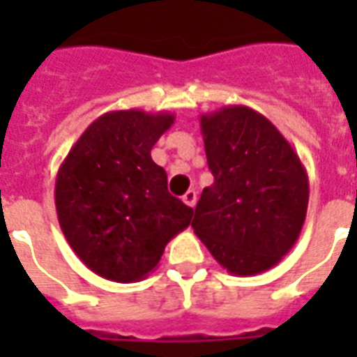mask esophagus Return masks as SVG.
<instances>
[{
	"label": "esophagus",
	"mask_w": 357,
	"mask_h": 357,
	"mask_svg": "<svg viewBox=\"0 0 357 357\" xmlns=\"http://www.w3.org/2000/svg\"><path fill=\"white\" fill-rule=\"evenodd\" d=\"M183 202H185L187 206H191L195 208V204H197V193H195L193 189H189L185 195H183Z\"/></svg>",
	"instance_id": "1"
}]
</instances>
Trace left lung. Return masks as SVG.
I'll use <instances>...</instances> for the list:
<instances>
[{
	"instance_id": "obj_1",
	"label": "left lung",
	"mask_w": 357,
	"mask_h": 357,
	"mask_svg": "<svg viewBox=\"0 0 357 357\" xmlns=\"http://www.w3.org/2000/svg\"><path fill=\"white\" fill-rule=\"evenodd\" d=\"M201 132L214 183L197 202L195 235L231 275L268 271L302 231L306 168L275 126L250 107L202 114Z\"/></svg>"
}]
</instances>
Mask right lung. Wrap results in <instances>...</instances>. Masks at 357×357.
I'll return each instance as SVG.
<instances>
[{
	"instance_id": "add662e5",
	"label": "right lung",
	"mask_w": 357,
	"mask_h": 357,
	"mask_svg": "<svg viewBox=\"0 0 357 357\" xmlns=\"http://www.w3.org/2000/svg\"><path fill=\"white\" fill-rule=\"evenodd\" d=\"M174 118L139 109L107 112L88 126L59 168V225L99 277L145 279L164 247L191 224L193 208L168 193L166 172L151 158Z\"/></svg>"
}]
</instances>
